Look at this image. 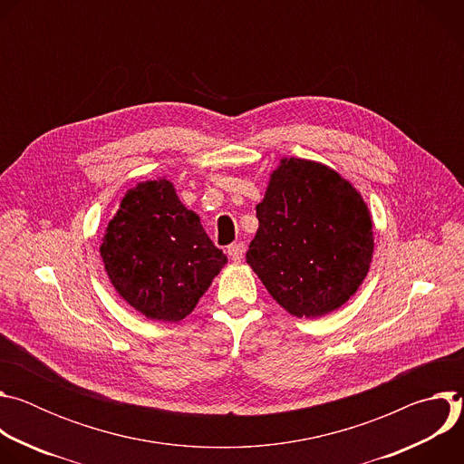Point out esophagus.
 <instances>
[{"label":"esophagus","mask_w":464,"mask_h":464,"mask_svg":"<svg viewBox=\"0 0 464 464\" xmlns=\"http://www.w3.org/2000/svg\"><path fill=\"white\" fill-rule=\"evenodd\" d=\"M244 251H246V247H244V244H242V242H238V244H231V246L227 247V255H229V258H231L233 262H240V260H242Z\"/></svg>","instance_id":"esophagus-1"}]
</instances>
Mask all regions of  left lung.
Masks as SVG:
<instances>
[{
    "label": "left lung",
    "instance_id": "1",
    "mask_svg": "<svg viewBox=\"0 0 464 464\" xmlns=\"http://www.w3.org/2000/svg\"><path fill=\"white\" fill-rule=\"evenodd\" d=\"M256 218L246 262L288 314L314 319L334 312L365 281L372 217L338 170L303 158L279 160Z\"/></svg>",
    "mask_w": 464,
    "mask_h": 464
}]
</instances>
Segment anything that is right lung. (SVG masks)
<instances>
[{
    "mask_svg": "<svg viewBox=\"0 0 464 464\" xmlns=\"http://www.w3.org/2000/svg\"><path fill=\"white\" fill-rule=\"evenodd\" d=\"M99 251L122 301L147 319L169 323L196 308L227 262L167 176L124 192Z\"/></svg>",
    "mask_w": 464,
    "mask_h": 464,
    "instance_id": "obj_1",
    "label": "right lung"
}]
</instances>
